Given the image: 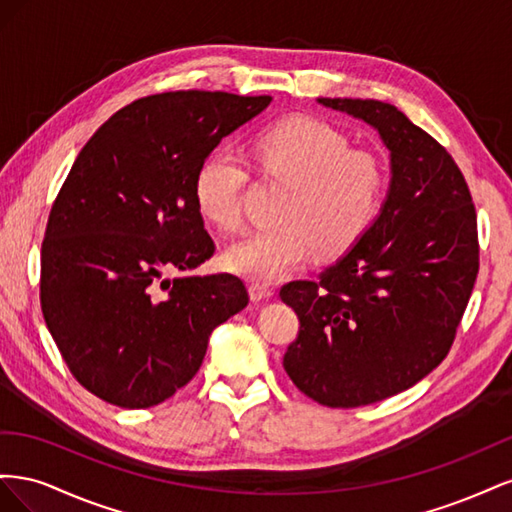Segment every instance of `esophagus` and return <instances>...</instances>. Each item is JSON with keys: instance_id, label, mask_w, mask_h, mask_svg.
<instances>
[{"instance_id": "34e87169", "label": "esophagus", "mask_w": 512, "mask_h": 512, "mask_svg": "<svg viewBox=\"0 0 512 512\" xmlns=\"http://www.w3.org/2000/svg\"><path fill=\"white\" fill-rule=\"evenodd\" d=\"M273 288L267 286V284H250V299L254 303H260V301H269L273 297Z\"/></svg>"}]
</instances>
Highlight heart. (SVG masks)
<instances>
[{
    "label": "heart",
    "mask_w": 512,
    "mask_h": 512,
    "mask_svg": "<svg viewBox=\"0 0 512 512\" xmlns=\"http://www.w3.org/2000/svg\"><path fill=\"white\" fill-rule=\"evenodd\" d=\"M346 134L320 119L292 115L254 136L262 173L288 185L277 228L252 232L224 252V267L256 284H271L314 256L339 258L359 243L384 203V162L365 149H348ZM245 166L235 151L218 149L200 162L194 203L207 224L232 232L243 224Z\"/></svg>",
    "instance_id": "b5f03b06"
}]
</instances>
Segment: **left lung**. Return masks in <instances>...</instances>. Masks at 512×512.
<instances>
[{
  "label": "left lung",
  "mask_w": 512,
  "mask_h": 512,
  "mask_svg": "<svg viewBox=\"0 0 512 512\" xmlns=\"http://www.w3.org/2000/svg\"><path fill=\"white\" fill-rule=\"evenodd\" d=\"M318 104L380 134L391 181L376 222L348 254L316 282L280 290L301 322L284 369L318 404L359 408L410 389L451 350L478 273L476 211L451 153L397 106Z\"/></svg>",
  "instance_id": "left-lung-1"
}]
</instances>
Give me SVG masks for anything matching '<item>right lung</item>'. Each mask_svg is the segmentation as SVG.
<instances>
[{"label": "right lung", "mask_w": 512, "mask_h": 512, "mask_svg": "<svg viewBox=\"0 0 512 512\" xmlns=\"http://www.w3.org/2000/svg\"><path fill=\"white\" fill-rule=\"evenodd\" d=\"M271 96L168 91L123 106L74 160L42 241L40 303L72 376L108 404H162L247 305L235 275H177L213 256L196 170Z\"/></svg>", "instance_id": "1"}]
</instances>
